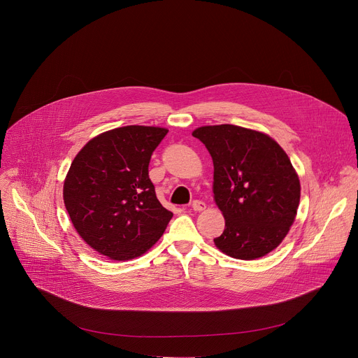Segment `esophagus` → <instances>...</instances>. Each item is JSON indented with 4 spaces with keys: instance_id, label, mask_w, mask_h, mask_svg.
Segmentation results:
<instances>
[{
    "instance_id": "esophagus-1",
    "label": "esophagus",
    "mask_w": 358,
    "mask_h": 358,
    "mask_svg": "<svg viewBox=\"0 0 358 358\" xmlns=\"http://www.w3.org/2000/svg\"><path fill=\"white\" fill-rule=\"evenodd\" d=\"M191 208H192V210H195V212H201V210H205L206 203L202 202V201H194L192 205H191Z\"/></svg>"
}]
</instances>
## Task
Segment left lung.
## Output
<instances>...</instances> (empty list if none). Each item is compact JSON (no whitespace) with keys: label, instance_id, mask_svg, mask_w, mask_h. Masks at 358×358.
Here are the masks:
<instances>
[{"label":"left lung","instance_id":"obj_1","mask_svg":"<svg viewBox=\"0 0 358 358\" xmlns=\"http://www.w3.org/2000/svg\"><path fill=\"white\" fill-rule=\"evenodd\" d=\"M192 135L213 160V194L226 227L215 238L229 257L251 261L287 236L300 203V180L280 145L237 125H208Z\"/></svg>","mask_w":358,"mask_h":358}]
</instances>
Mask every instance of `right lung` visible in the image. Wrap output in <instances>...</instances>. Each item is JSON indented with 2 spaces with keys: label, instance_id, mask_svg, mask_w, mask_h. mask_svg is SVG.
<instances>
[{
  "label": "right lung",
  "instance_id": "obj_1",
  "mask_svg": "<svg viewBox=\"0 0 358 358\" xmlns=\"http://www.w3.org/2000/svg\"><path fill=\"white\" fill-rule=\"evenodd\" d=\"M169 129L128 125L90 139L64 181L71 222L94 251L114 261L145 254L173 213L156 198L149 162Z\"/></svg>",
  "mask_w": 358,
  "mask_h": 358
}]
</instances>
